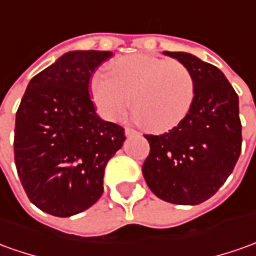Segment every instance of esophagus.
Returning <instances> with one entry per match:
<instances>
[{
	"instance_id": "obj_1",
	"label": "esophagus",
	"mask_w": 256,
	"mask_h": 256,
	"mask_svg": "<svg viewBox=\"0 0 256 256\" xmlns=\"http://www.w3.org/2000/svg\"><path fill=\"white\" fill-rule=\"evenodd\" d=\"M124 133H126V136H137L140 134L137 130H134V128H124Z\"/></svg>"
}]
</instances>
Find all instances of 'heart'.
I'll return each instance as SVG.
<instances>
[{
	"mask_svg": "<svg viewBox=\"0 0 256 256\" xmlns=\"http://www.w3.org/2000/svg\"><path fill=\"white\" fill-rule=\"evenodd\" d=\"M109 74L96 72L91 95L102 118L114 120L130 105L146 128L162 132L176 126L194 105L196 78L184 62L148 54L120 57Z\"/></svg>",
	"mask_w": 256,
	"mask_h": 256,
	"instance_id": "b5f03b06",
	"label": "heart"
}]
</instances>
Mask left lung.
Here are the masks:
<instances>
[{"instance_id": "8db88e82", "label": "left lung", "mask_w": 256, "mask_h": 256, "mask_svg": "<svg viewBox=\"0 0 256 256\" xmlns=\"http://www.w3.org/2000/svg\"><path fill=\"white\" fill-rule=\"evenodd\" d=\"M194 71V105L178 126L144 134L150 154L142 175L157 198L174 204H199L220 189L241 154L238 95L213 64L182 52H164Z\"/></svg>"}]
</instances>
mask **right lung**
<instances>
[{
    "label": "right lung",
    "instance_id": "1",
    "mask_svg": "<svg viewBox=\"0 0 256 256\" xmlns=\"http://www.w3.org/2000/svg\"><path fill=\"white\" fill-rule=\"evenodd\" d=\"M110 52L76 50L30 80L16 110L14 156L29 200L57 217L78 214L104 192L108 161L124 128L102 120L90 80Z\"/></svg>",
    "mask_w": 256,
    "mask_h": 256
}]
</instances>
